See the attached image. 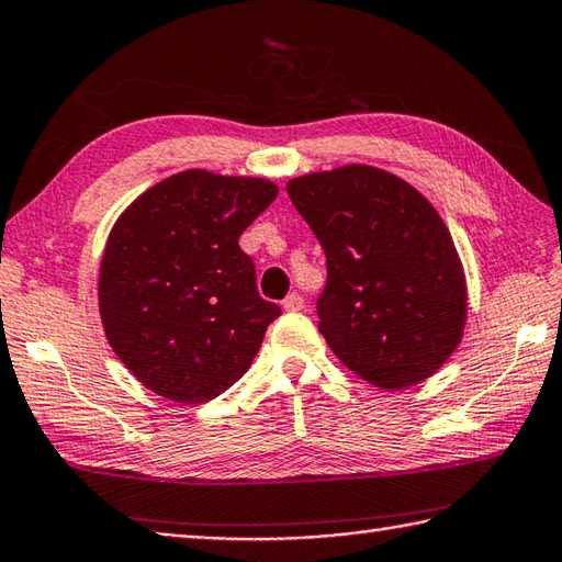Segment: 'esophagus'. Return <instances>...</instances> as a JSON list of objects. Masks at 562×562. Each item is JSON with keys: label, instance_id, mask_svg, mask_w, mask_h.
<instances>
[{"label": "esophagus", "instance_id": "1", "mask_svg": "<svg viewBox=\"0 0 562 562\" xmlns=\"http://www.w3.org/2000/svg\"><path fill=\"white\" fill-rule=\"evenodd\" d=\"M282 310L284 312H302L304 310V296L300 292H292L282 300Z\"/></svg>", "mask_w": 562, "mask_h": 562}]
</instances>
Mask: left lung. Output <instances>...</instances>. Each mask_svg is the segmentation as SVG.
I'll return each mask as SVG.
<instances>
[{"label":"left lung","mask_w":562,"mask_h":562,"mask_svg":"<svg viewBox=\"0 0 562 562\" xmlns=\"http://www.w3.org/2000/svg\"><path fill=\"white\" fill-rule=\"evenodd\" d=\"M288 194L326 252L316 314L328 348L380 390L431 378L468 314L463 266L436 209L370 165L294 178Z\"/></svg>","instance_id":"8db88e82"}]
</instances>
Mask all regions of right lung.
<instances>
[{"label":"right lung","instance_id":"add662e5","mask_svg":"<svg viewBox=\"0 0 562 562\" xmlns=\"http://www.w3.org/2000/svg\"><path fill=\"white\" fill-rule=\"evenodd\" d=\"M278 196L262 178L184 170L143 192L109 234L99 314L119 360L165 400L202 404L250 368L282 312L238 246Z\"/></svg>","mask_w":562,"mask_h":562}]
</instances>
